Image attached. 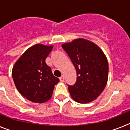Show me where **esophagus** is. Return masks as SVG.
<instances>
[{
    "instance_id": "obj_1",
    "label": "esophagus",
    "mask_w": 130,
    "mask_h": 130,
    "mask_svg": "<svg viewBox=\"0 0 130 130\" xmlns=\"http://www.w3.org/2000/svg\"><path fill=\"white\" fill-rule=\"evenodd\" d=\"M59 79H60V81L61 82L64 81V77H63V75H62L61 77H59Z\"/></svg>"
}]
</instances>
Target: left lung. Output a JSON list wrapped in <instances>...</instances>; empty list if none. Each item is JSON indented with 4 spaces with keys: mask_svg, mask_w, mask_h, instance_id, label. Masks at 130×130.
Masks as SVG:
<instances>
[{
    "mask_svg": "<svg viewBox=\"0 0 130 130\" xmlns=\"http://www.w3.org/2000/svg\"><path fill=\"white\" fill-rule=\"evenodd\" d=\"M77 71V81L69 86L75 101L85 104L92 102L102 93L108 81V63L97 45L78 38L62 45Z\"/></svg>",
    "mask_w": 130,
    "mask_h": 130,
    "instance_id": "8db88e82",
    "label": "left lung"
}]
</instances>
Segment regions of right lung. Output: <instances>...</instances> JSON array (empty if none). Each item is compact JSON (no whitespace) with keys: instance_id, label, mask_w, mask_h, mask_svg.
Returning a JSON list of instances; mask_svg holds the SVG:
<instances>
[{"instance_id":"1","label":"right lung","mask_w":130,"mask_h":130,"mask_svg":"<svg viewBox=\"0 0 130 130\" xmlns=\"http://www.w3.org/2000/svg\"><path fill=\"white\" fill-rule=\"evenodd\" d=\"M52 49L53 45H34L23 53L12 68V75L16 89L31 102H47L52 98L55 85L59 82L45 63Z\"/></svg>"}]
</instances>
